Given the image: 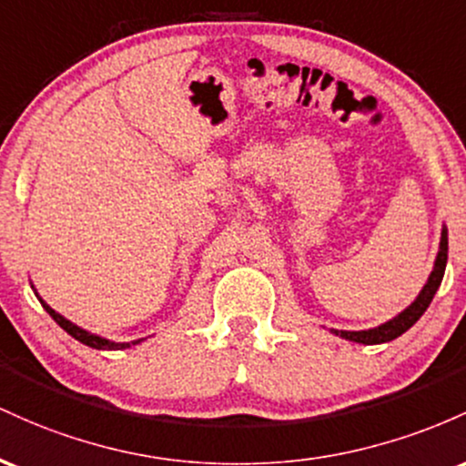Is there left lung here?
Wrapping results in <instances>:
<instances>
[{
	"instance_id": "1",
	"label": "left lung",
	"mask_w": 466,
	"mask_h": 466,
	"mask_svg": "<svg viewBox=\"0 0 466 466\" xmlns=\"http://www.w3.org/2000/svg\"><path fill=\"white\" fill-rule=\"evenodd\" d=\"M447 250H449V239H447V227L442 224V233H441V247H438V255L436 261H433V270L431 275L427 277V284L422 286V290L418 292V297L405 310L399 312L396 317H391L390 321L380 323V326L370 328V330H334L332 334L337 337L346 339V341H354V343H363V346H379V343H388L394 341L396 337H400L402 332L410 330L411 326L425 315V310L430 308V303L436 295V290L441 289V281L444 275V268H447Z\"/></svg>"
}]
</instances>
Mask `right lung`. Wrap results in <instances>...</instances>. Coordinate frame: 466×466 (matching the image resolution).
Returning <instances> with one entry per match:
<instances>
[{"mask_svg":"<svg viewBox=\"0 0 466 466\" xmlns=\"http://www.w3.org/2000/svg\"><path fill=\"white\" fill-rule=\"evenodd\" d=\"M33 286V284H30ZM33 290H35V295H36V299L41 301V306L46 308V312H48V315L55 319L56 323H59L61 328H64V330L70 334V337H75L76 341H81L83 346H87V348H94V350H125V348H132V346H138V343H143L145 339H136V341H127V343H118V341H109V339H106V337H98V334H92V332H87V330H83V328H78L76 323H72L70 319H66L64 315H59V312L55 310V308H50L48 303H46L44 299H41L39 297V292H36V289L33 286Z\"/></svg>","mask_w":466,"mask_h":466,"instance_id":"right-lung-1","label":"right lung"}]
</instances>
